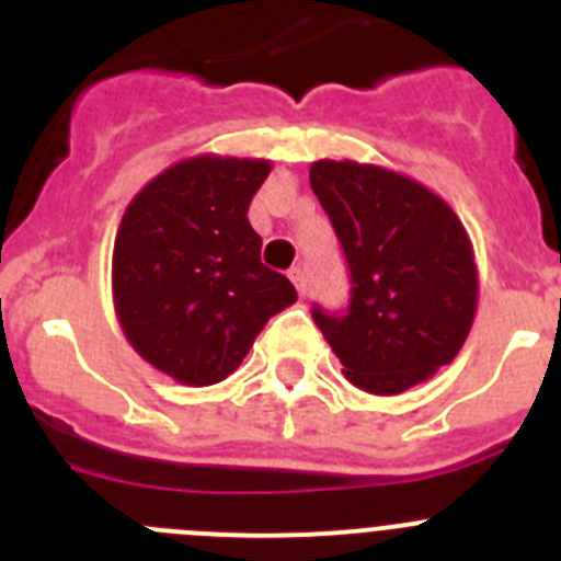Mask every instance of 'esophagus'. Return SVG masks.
<instances>
[{"label": "esophagus", "instance_id": "1", "mask_svg": "<svg viewBox=\"0 0 561 561\" xmlns=\"http://www.w3.org/2000/svg\"><path fill=\"white\" fill-rule=\"evenodd\" d=\"M289 277H291V284L297 286V295L306 297V291H309V284H306V272L300 270V266H295V270H289Z\"/></svg>", "mask_w": 561, "mask_h": 561}]
</instances>
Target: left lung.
I'll use <instances>...</instances> for the list:
<instances>
[{"instance_id":"8db88e82","label":"left lung","mask_w":561,"mask_h":561,"mask_svg":"<svg viewBox=\"0 0 561 561\" xmlns=\"http://www.w3.org/2000/svg\"><path fill=\"white\" fill-rule=\"evenodd\" d=\"M309 180L351 272L348 309L314 306L311 317L351 385L404 393L449 365L469 336L472 241L447 202L388 168L320 160Z\"/></svg>"}]
</instances>
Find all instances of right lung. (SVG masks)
I'll list each match as a JSON object with an SVG mask.
<instances>
[{
	"instance_id": "obj_1",
	"label": "right lung",
	"mask_w": 561,
	"mask_h": 561,
	"mask_svg": "<svg viewBox=\"0 0 561 561\" xmlns=\"http://www.w3.org/2000/svg\"><path fill=\"white\" fill-rule=\"evenodd\" d=\"M272 165L193 157L148 182L114 238L112 295L131 348L193 388L227 379L257 331L297 300L289 277L261 264L247 210Z\"/></svg>"
}]
</instances>
